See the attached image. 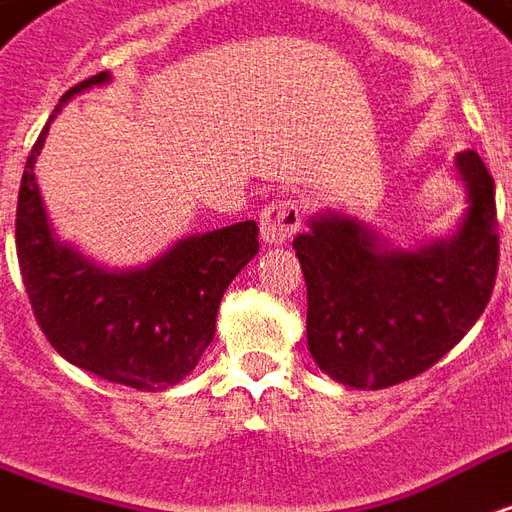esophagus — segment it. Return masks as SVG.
<instances>
[{"instance_id": "obj_1", "label": "esophagus", "mask_w": 512, "mask_h": 512, "mask_svg": "<svg viewBox=\"0 0 512 512\" xmlns=\"http://www.w3.org/2000/svg\"><path fill=\"white\" fill-rule=\"evenodd\" d=\"M301 206L290 198L274 200L260 211V236L263 244L279 246L295 236V230L301 227Z\"/></svg>"}]
</instances>
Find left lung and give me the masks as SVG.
<instances>
[{
    "label": "left lung",
    "mask_w": 512,
    "mask_h": 512,
    "mask_svg": "<svg viewBox=\"0 0 512 512\" xmlns=\"http://www.w3.org/2000/svg\"><path fill=\"white\" fill-rule=\"evenodd\" d=\"M453 168L467 211L445 238L399 249L339 211L295 236L309 293L306 344L331 380L358 391L412 380L478 323L497 279L494 179L472 149L458 151Z\"/></svg>",
    "instance_id": "left-lung-1"
}]
</instances>
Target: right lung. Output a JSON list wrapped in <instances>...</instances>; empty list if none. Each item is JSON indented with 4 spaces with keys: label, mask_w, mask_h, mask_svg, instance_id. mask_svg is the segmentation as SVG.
I'll use <instances>...</instances> for the list:
<instances>
[{
    "label": "right lung",
    "mask_w": 512,
    "mask_h": 512,
    "mask_svg": "<svg viewBox=\"0 0 512 512\" xmlns=\"http://www.w3.org/2000/svg\"><path fill=\"white\" fill-rule=\"evenodd\" d=\"M111 83V73L86 78L75 94ZM54 116L26 160L15 249L34 317L67 361L102 380L138 391L179 385L214 339L219 301L241 268L257 255V222L246 219L176 241L146 266L102 268L59 241L34 176Z\"/></svg>",
    "instance_id": "right-lung-1"
}]
</instances>
